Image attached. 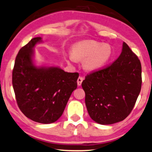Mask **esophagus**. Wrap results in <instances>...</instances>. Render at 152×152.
Masks as SVG:
<instances>
[{
    "label": "esophagus",
    "mask_w": 152,
    "mask_h": 152,
    "mask_svg": "<svg viewBox=\"0 0 152 152\" xmlns=\"http://www.w3.org/2000/svg\"><path fill=\"white\" fill-rule=\"evenodd\" d=\"M83 80V78L82 76H79L78 80H77V83H78V86H80L81 84H82V82Z\"/></svg>",
    "instance_id": "34e87169"
}]
</instances>
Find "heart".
<instances>
[{
    "label": "heart",
    "mask_w": 152,
    "mask_h": 152,
    "mask_svg": "<svg viewBox=\"0 0 152 152\" xmlns=\"http://www.w3.org/2000/svg\"><path fill=\"white\" fill-rule=\"evenodd\" d=\"M112 56V49L110 45L95 40H85L74 46L73 54L69 56L72 61L75 58L84 59V67L89 71L99 69L107 63Z\"/></svg>",
    "instance_id": "heart-1"
}]
</instances>
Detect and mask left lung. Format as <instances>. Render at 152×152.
<instances>
[{
    "label": "left lung",
    "instance_id": "8db88e82",
    "mask_svg": "<svg viewBox=\"0 0 152 152\" xmlns=\"http://www.w3.org/2000/svg\"><path fill=\"white\" fill-rule=\"evenodd\" d=\"M141 63L125 42L110 65L87 74L82 83L91 118L101 125L123 121L133 110L142 85Z\"/></svg>",
    "mask_w": 152,
    "mask_h": 152
}]
</instances>
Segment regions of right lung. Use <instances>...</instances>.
I'll list each match as a JSON object with an SVG mask.
<instances>
[{
  "instance_id": "right-lung-1",
  "label": "right lung",
  "mask_w": 152,
  "mask_h": 152,
  "mask_svg": "<svg viewBox=\"0 0 152 152\" xmlns=\"http://www.w3.org/2000/svg\"><path fill=\"white\" fill-rule=\"evenodd\" d=\"M41 38H34L19 50L12 71V85L19 109L37 123H54L62 116L68 100L77 88L78 72L58 67H36L33 48Z\"/></svg>"
}]
</instances>
